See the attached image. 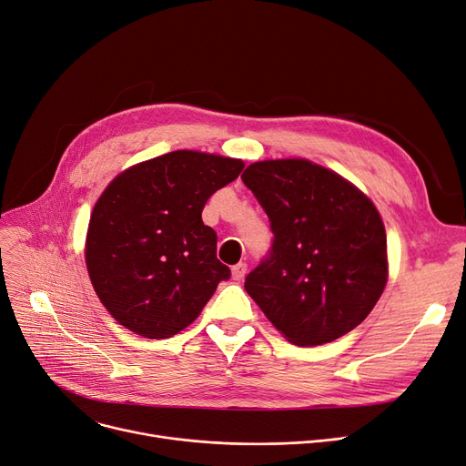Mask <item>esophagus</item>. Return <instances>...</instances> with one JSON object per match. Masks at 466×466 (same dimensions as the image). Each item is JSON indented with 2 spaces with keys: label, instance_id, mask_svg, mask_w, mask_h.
Listing matches in <instances>:
<instances>
[{
  "label": "esophagus",
  "instance_id": "34e87169",
  "mask_svg": "<svg viewBox=\"0 0 466 466\" xmlns=\"http://www.w3.org/2000/svg\"><path fill=\"white\" fill-rule=\"evenodd\" d=\"M246 274H248V264H246V262H238V264L232 268V278H234L236 281L246 278Z\"/></svg>",
  "mask_w": 466,
  "mask_h": 466
}]
</instances>
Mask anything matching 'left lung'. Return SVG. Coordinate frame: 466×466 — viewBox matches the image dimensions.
Returning a JSON list of instances; mask_svg holds the SVG:
<instances>
[{"instance_id": "1", "label": "left lung", "mask_w": 466, "mask_h": 466, "mask_svg": "<svg viewBox=\"0 0 466 466\" xmlns=\"http://www.w3.org/2000/svg\"><path fill=\"white\" fill-rule=\"evenodd\" d=\"M270 218L272 248L246 290L297 346H321L360 325L387 283V238L374 204L309 160H264L241 176Z\"/></svg>"}]
</instances>
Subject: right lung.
<instances>
[{"instance_id":"obj_1","label":"right lung","mask_w":466,"mask_h":466,"mask_svg":"<svg viewBox=\"0 0 466 466\" xmlns=\"http://www.w3.org/2000/svg\"><path fill=\"white\" fill-rule=\"evenodd\" d=\"M243 162L174 151L132 166L96 202L86 268L115 319L145 338H171L200 315L230 268L202 211Z\"/></svg>"}]
</instances>
